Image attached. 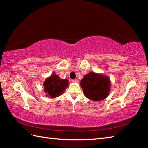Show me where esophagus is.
Returning a JSON list of instances; mask_svg holds the SVG:
<instances>
[{
  "label": "esophagus",
  "mask_w": 148,
  "mask_h": 148,
  "mask_svg": "<svg viewBox=\"0 0 148 148\" xmlns=\"http://www.w3.org/2000/svg\"><path fill=\"white\" fill-rule=\"evenodd\" d=\"M72 82H73V83H77V82H78V80H77V79H72Z\"/></svg>",
  "instance_id": "obj_1"
}]
</instances>
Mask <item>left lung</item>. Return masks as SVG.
<instances>
[{"mask_svg": "<svg viewBox=\"0 0 148 148\" xmlns=\"http://www.w3.org/2000/svg\"><path fill=\"white\" fill-rule=\"evenodd\" d=\"M81 86L88 99L100 101L108 96L111 85L108 77L91 72L81 79Z\"/></svg>", "mask_w": 148, "mask_h": 148, "instance_id": "1", "label": "left lung"}]
</instances>
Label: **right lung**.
Listing matches in <instances>:
<instances>
[{"instance_id": "right-lung-1", "label": "right lung", "mask_w": 148, "mask_h": 148, "mask_svg": "<svg viewBox=\"0 0 148 148\" xmlns=\"http://www.w3.org/2000/svg\"><path fill=\"white\" fill-rule=\"evenodd\" d=\"M69 85L67 79H62L58 75L53 74L51 76L47 78L44 83L45 92L51 98H55L64 92Z\"/></svg>"}]
</instances>
